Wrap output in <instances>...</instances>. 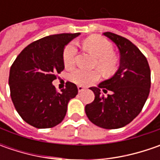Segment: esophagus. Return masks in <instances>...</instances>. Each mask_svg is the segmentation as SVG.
Segmentation results:
<instances>
[{
    "label": "esophagus",
    "instance_id": "esophagus-1",
    "mask_svg": "<svg viewBox=\"0 0 160 160\" xmlns=\"http://www.w3.org/2000/svg\"><path fill=\"white\" fill-rule=\"evenodd\" d=\"M77 89H78V92H83V91L85 90V88L83 87V86H77Z\"/></svg>",
    "mask_w": 160,
    "mask_h": 160
}]
</instances>
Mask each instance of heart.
Here are the masks:
<instances>
[{
  "label": "heart",
  "instance_id": "1",
  "mask_svg": "<svg viewBox=\"0 0 160 160\" xmlns=\"http://www.w3.org/2000/svg\"><path fill=\"white\" fill-rule=\"evenodd\" d=\"M83 47L96 58L95 67L103 72H110L116 65V58L113 56V47L105 38L101 36H90L83 41ZM77 48L74 43H69L63 52V62L66 68H70L75 63ZM71 78L75 83L81 85H87L99 78L95 71L76 69L72 72Z\"/></svg>",
  "mask_w": 160,
  "mask_h": 160
}]
</instances>
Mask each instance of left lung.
<instances>
[{"instance_id": "1", "label": "left lung", "mask_w": 160, "mask_h": 160, "mask_svg": "<svg viewBox=\"0 0 160 160\" xmlns=\"http://www.w3.org/2000/svg\"><path fill=\"white\" fill-rule=\"evenodd\" d=\"M119 51V67L113 77L91 87L94 101L85 106V114L95 126L118 129L128 125L142 111L150 93L151 70L147 58L125 37L103 33ZM111 91L104 96L102 92Z\"/></svg>"}]
</instances>
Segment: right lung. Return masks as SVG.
Segmentation results:
<instances>
[{
  "mask_svg": "<svg viewBox=\"0 0 160 160\" xmlns=\"http://www.w3.org/2000/svg\"><path fill=\"white\" fill-rule=\"evenodd\" d=\"M77 34L49 35L27 46L9 70L10 97L22 119L36 128L54 127L64 119L68 104L77 96L75 83L57 92L52 84L64 69L65 47Z\"/></svg>",
  "mask_w": 160,
  "mask_h": 160,
  "instance_id": "obj_1",
  "label": "right lung"
}]
</instances>
